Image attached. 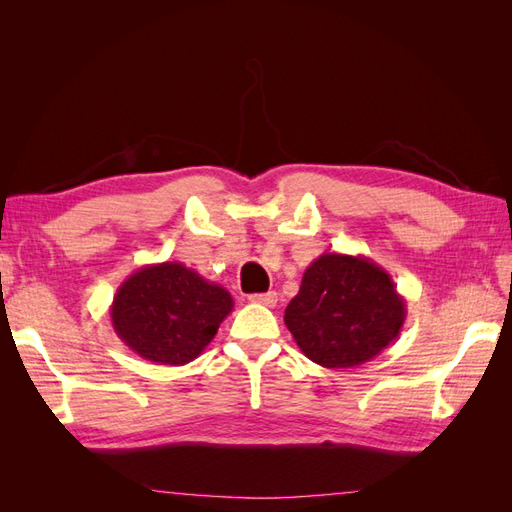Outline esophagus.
<instances>
[{"mask_svg": "<svg viewBox=\"0 0 512 512\" xmlns=\"http://www.w3.org/2000/svg\"><path fill=\"white\" fill-rule=\"evenodd\" d=\"M250 301H252V303H258V305L275 307V303H277V294H275V292H265V294H250Z\"/></svg>", "mask_w": 512, "mask_h": 512, "instance_id": "1", "label": "esophagus"}]
</instances>
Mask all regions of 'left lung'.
<instances>
[{"mask_svg":"<svg viewBox=\"0 0 512 512\" xmlns=\"http://www.w3.org/2000/svg\"><path fill=\"white\" fill-rule=\"evenodd\" d=\"M284 322L309 361L329 369L359 367L399 335L406 299L376 262L324 252L305 269Z\"/></svg>","mask_w":512,"mask_h":512,"instance_id":"left-lung-1","label":"left lung"}]
</instances>
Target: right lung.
Wrapping results in <instances>:
<instances>
[{"label":"right lung","instance_id":"obj_1","mask_svg":"<svg viewBox=\"0 0 512 512\" xmlns=\"http://www.w3.org/2000/svg\"><path fill=\"white\" fill-rule=\"evenodd\" d=\"M232 307L220 284L181 262H160L117 288L108 316L121 342L145 361L185 365L209 346Z\"/></svg>","mask_w":512,"mask_h":512}]
</instances>
